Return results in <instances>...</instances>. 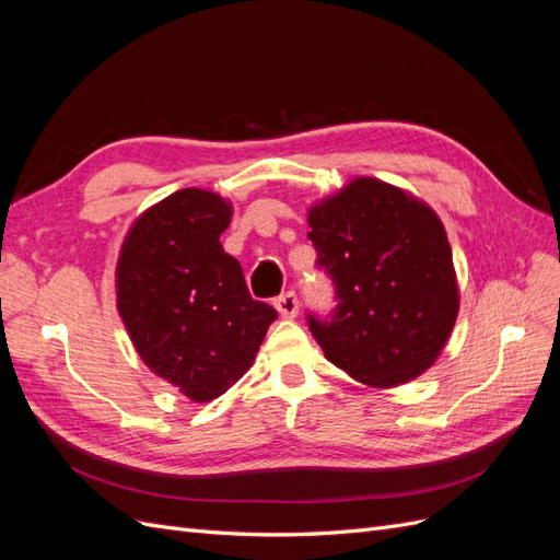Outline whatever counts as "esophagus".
I'll return each mask as SVG.
<instances>
[{"label":"esophagus","mask_w":560,"mask_h":560,"mask_svg":"<svg viewBox=\"0 0 560 560\" xmlns=\"http://www.w3.org/2000/svg\"><path fill=\"white\" fill-rule=\"evenodd\" d=\"M273 306H276V311H278L282 317H296V313H299V299H296L294 292H287V294H282V296L276 299Z\"/></svg>","instance_id":"esophagus-1"}]
</instances>
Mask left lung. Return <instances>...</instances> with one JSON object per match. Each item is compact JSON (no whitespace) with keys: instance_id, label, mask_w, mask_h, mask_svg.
Here are the masks:
<instances>
[{"instance_id":"left-lung-1","label":"left lung","mask_w":560,"mask_h":560,"mask_svg":"<svg viewBox=\"0 0 560 560\" xmlns=\"http://www.w3.org/2000/svg\"><path fill=\"white\" fill-rule=\"evenodd\" d=\"M308 226L338 296L329 322L308 317L325 358L369 387L425 374L460 311L439 214L395 184L354 177L313 202Z\"/></svg>"}]
</instances>
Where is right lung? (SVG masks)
I'll use <instances>...</instances> for the list:
<instances>
[{"mask_svg": "<svg viewBox=\"0 0 560 560\" xmlns=\"http://www.w3.org/2000/svg\"><path fill=\"white\" fill-rule=\"evenodd\" d=\"M231 214L229 198L179 189L135 219L116 261V311L135 350L196 404L245 376L278 317L219 243Z\"/></svg>", "mask_w": 560, "mask_h": 560, "instance_id": "1", "label": "right lung"}]
</instances>
